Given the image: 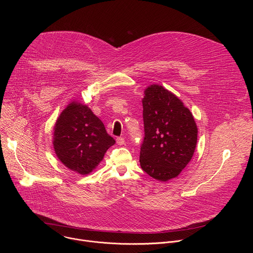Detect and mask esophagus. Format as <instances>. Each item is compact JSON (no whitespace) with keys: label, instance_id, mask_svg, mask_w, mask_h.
I'll return each instance as SVG.
<instances>
[{"label":"esophagus","instance_id":"34e87169","mask_svg":"<svg viewBox=\"0 0 253 253\" xmlns=\"http://www.w3.org/2000/svg\"><path fill=\"white\" fill-rule=\"evenodd\" d=\"M116 142H117L118 145H124V143H125V139H124L123 137H118V138L116 139Z\"/></svg>","mask_w":253,"mask_h":253}]
</instances>
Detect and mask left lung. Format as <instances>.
Instances as JSON below:
<instances>
[{"instance_id":"8db88e82","label":"left lung","mask_w":253,"mask_h":253,"mask_svg":"<svg viewBox=\"0 0 253 253\" xmlns=\"http://www.w3.org/2000/svg\"><path fill=\"white\" fill-rule=\"evenodd\" d=\"M144 141L140 150L141 168L159 181L177 177L191 161L198 129L184 103L161 85L144 91Z\"/></svg>"}]
</instances>
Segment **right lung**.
Instances as JSON below:
<instances>
[{"mask_svg": "<svg viewBox=\"0 0 253 253\" xmlns=\"http://www.w3.org/2000/svg\"><path fill=\"white\" fill-rule=\"evenodd\" d=\"M114 143L102 121L79 101L68 104L54 126L53 146L58 159L81 175L91 173Z\"/></svg>", "mask_w": 253, "mask_h": 253, "instance_id": "obj_1", "label": "right lung"}]
</instances>
